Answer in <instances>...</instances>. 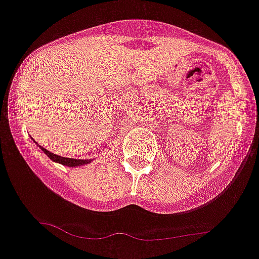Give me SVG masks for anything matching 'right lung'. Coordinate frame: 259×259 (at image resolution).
<instances>
[{
    "instance_id": "right-lung-1",
    "label": "right lung",
    "mask_w": 259,
    "mask_h": 259,
    "mask_svg": "<svg viewBox=\"0 0 259 259\" xmlns=\"http://www.w3.org/2000/svg\"><path fill=\"white\" fill-rule=\"evenodd\" d=\"M39 147L41 148L42 152H44L45 154H47L48 157L50 158V159L54 160V162L60 163V164L68 165V167H77V165L87 164V163H90V160H87V159H73V158L60 157V155H57V154H54V153H52V152H49V150H47V149H45V148H42L41 145H39Z\"/></svg>"
}]
</instances>
